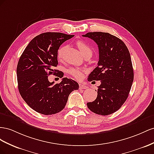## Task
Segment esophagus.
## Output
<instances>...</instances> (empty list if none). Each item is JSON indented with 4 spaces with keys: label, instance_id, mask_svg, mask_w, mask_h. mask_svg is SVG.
<instances>
[{
    "label": "esophagus",
    "instance_id": "1",
    "mask_svg": "<svg viewBox=\"0 0 154 154\" xmlns=\"http://www.w3.org/2000/svg\"><path fill=\"white\" fill-rule=\"evenodd\" d=\"M79 88L80 89H86L88 88L87 86H86L84 84H82V83H79Z\"/></svg>",
    "mask_w": 154,
    "mask_h": 154
}]
</instances>
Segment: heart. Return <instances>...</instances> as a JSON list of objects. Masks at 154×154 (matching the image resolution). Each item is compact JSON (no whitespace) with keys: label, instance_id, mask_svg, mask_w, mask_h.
Masks as SVG:
<instances>
[{"label":"heart","instance_id":"heart-1","mask_svg":"<svg viewBox=\"0 0 154 154\" xmlns=\"http://www.w3.org/2000/svg\"><path fill=\"white\" fill-rule=\"evenodd\" d=\"M77 46L83 55L86 54H88V53H91V49L90 47L84 41H78L77 42ZM64 50L65 46L64 45L60 46L57 50V57L59 60H62ZM85 72V69L75 67L69 68L68 71L69 75H71L72 76L77 79H82V77H83V73H84Z\"/></svg>","mask_w":154,"mask_h":154}]
</instances>
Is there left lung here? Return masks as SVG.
I'll return each instance as SVG.
<instances>
[{"mask_svg": "<svg viewBox=\"0 0 154 154\" xmlns=\"http://www.w3.org/2000/svg\"><path fill=\"white\" fill-rule=\"evenodd\" d=\"M83 37L94 40L98 45L99 59L88 81H100L97 97L88 103L91 112L108 116L117 111L125 103L134 81L130 54L123 41L108 33L89 32Z\"/></svg>", "mask_w": 154, "mask_h": 154, "instance_id": "1", "label": "left lung"}]
</instances>
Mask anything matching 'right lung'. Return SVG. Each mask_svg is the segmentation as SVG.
Returning a JSON list of instances; mask_svg holds the SVG:
<instances>
[{
    "label": "right lung",
    "mask_w": 154,
    "mask_h": 154,
    "mask_svg": "<svg viewBox=\"0 0 154 154\" xmlns=\"http://www.w3.org/2000/svg\"><path fill=\"white\" fill-rule=\"evenodd\" d=\"M73 36L57 32L40 34L29 42L20 56L17 68L19 93L38 113L52 115L62 111L70 93L79 89L78 83L72 79L64 77L57 84L48 81L52 73L63 77L62 72L54 69L58 64L57 51Z\"/></svg>",
    "instance_id": "1"
}]
</instances>
